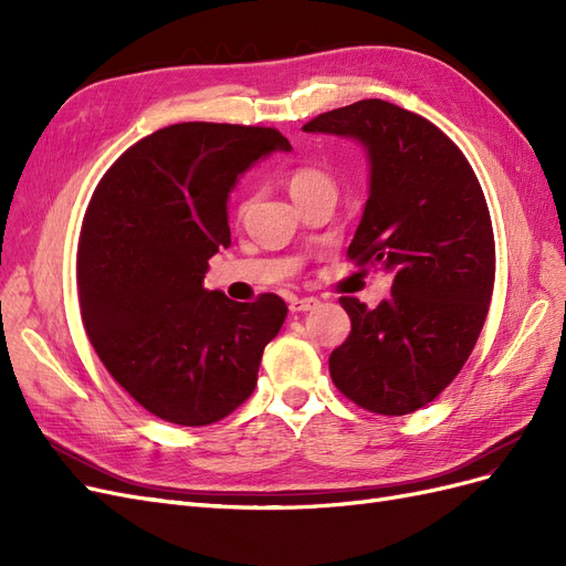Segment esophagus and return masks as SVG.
Returning <instances> with one entry per match:
<instances>
[{
  "label": "esophagus",
  "mask_w": 566,
  "mask_h": 566,
  "mask_svg": "<svg viewBox=\"0 0 566 566\" xmlns=\"http://www.w3.org/2000/svg\"><path fill=\"white\" fill-rule=\"evenodd\" d=\"M318 306L316 297H293L290 300V312H312Z\"/></svg>",
  "instance_id": "esophagus-1"
}]
</instances>
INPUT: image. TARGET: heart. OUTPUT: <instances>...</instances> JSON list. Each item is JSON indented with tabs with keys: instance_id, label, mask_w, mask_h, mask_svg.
Segmentation results:
<instances>
[{
	"instance_id": "b5f03b06",
	"label": "heart",
	"mask_w": 566,
	"mask_h": 566,
	"mask_svg": "<svg viewBox=\"0 0 566 566\" xmlns=\"http://www.w3.org/2000/svg\"><path fill=\"white\" fill-rule=\"evenodd\" d=\"M287 188H290V193H293V198L300 200V198L312 196L316 191H325V188H335V181L328 172H325V169L314 167V165H302L290 172ZM243 210H245V205H243Z\"/></svg>"
}]
</instances>
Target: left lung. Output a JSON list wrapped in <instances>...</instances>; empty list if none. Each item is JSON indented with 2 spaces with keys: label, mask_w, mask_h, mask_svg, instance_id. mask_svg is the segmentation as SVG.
<instances>
[{
  "label": "left lung",
  "mask_w": 566,
  "mask_h": 566,
  "mask_svg": "<svg viewBox=\"0 0 566 566\" xmlns=\"http://www.w3.org/2000/svg\"><path fill=\"white\" fill-rule=\"evenodd\" d=\"M302 129L364 146L370 191L347 254L394 273L375 310L339 297L352 333L331 378L370 413H413L451 385L484 328L495 279L484 191L447 134L389 101H356Z\"/></svg>",
  "instance_id": "8db88e82"
}]
</instances>
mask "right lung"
Masks as SVG:
<instances>
[{
	"label": "right lung",
	"instance_id": "add662e5",
	"mask_svg": "<svg viewBox=\"0 0 566 566\" xmlns=\"http://www.w3.org/2000/svg\"><path fill=\"white\" fill-rule=\"evenodd\" d=\"M273 150L279 129L181 123L148 134L98 181L82 221L77 295L106 370L148 413L212 424L256 385L287 306L205 290L208 260L231 245L229 196Z\"/></svg>",
	"mask_w": 566,
	"mask_h": 566
}]
</instances>
